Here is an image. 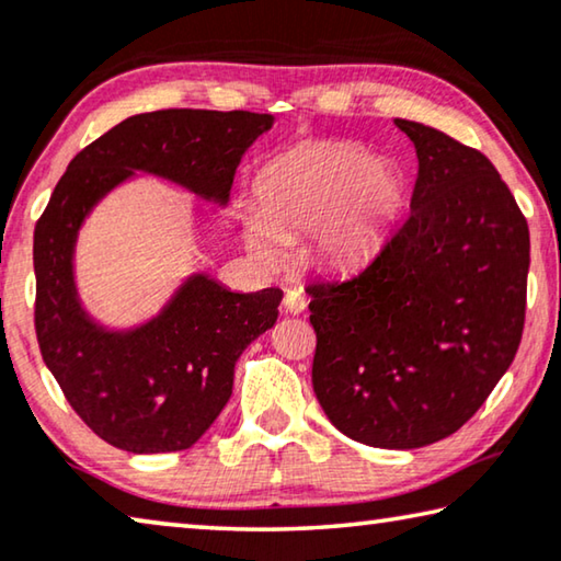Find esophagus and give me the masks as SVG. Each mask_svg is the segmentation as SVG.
<instances>
[{
  "instance_id": "obj_1",
  "label": "esophagus",
  "mask_w": 561,
  "mask_h": 561,
  "mask_svg": "<svg viewBox=\"0 0 561 561\" xmlns=\"http://www.w3.org/2000/svg\"><path fill=\"white\" fill-rule=\"evenodd\" d=\"M284 309L291 314H301L307 309V299L301 295L299 289H287V295H284Z\"/></svg>"
}]
</instances>
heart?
<instances>
[{"instance_id": "b5f03b06", "label": "heart", "mask_w": 561, "mask_h": 561, "mask_svg": "<svg viewBox=\"0 0 561 561\" xmlns=\"http://www.w3.org/2000/svg\"><path fill=\"white\" fill-rule=\"evenodd\" d=\"M260 207L244 219V242L266 266L282 262V239L314 234L327 264L350 266L377 247L402 190L394 174L354 147H317L287 157L262 176Z\"/></svg>"}]
</instances>
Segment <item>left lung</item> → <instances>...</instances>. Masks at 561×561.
<instances>
[{"label": "left lung", "instance_id": "1", "mask_svg": "<svg viewBox=\"0 0 561 561\" xmlns=\"http://www.w3.org/2000/svg\"><path fill=\"white\" fill-rule=\"evenodd\" d=\"M412 211L364 270L307 287L314 394L336 430L416 449L474 416L519 350L529 227L477 149L420 122Z\"/></svg>", "mask_w": 561, "mask_h": 561}]
</instances>
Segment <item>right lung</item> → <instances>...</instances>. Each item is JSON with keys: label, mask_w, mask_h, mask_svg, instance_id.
Returning <instances> with one entry per match:
<instances>
[{"label": "right lung", "mask_w": 561, "mask_h": 561, "mask_svg": "<svg viewBox=\"0 0 561 561\" xmlns=\"http://www.w3.org/2000/svg\"><path fill=\"white\" fill-rule=\"evenodd\" d=\"M272 114L159 110L119 122L84 147L34 227V329L42 359L89 430L112 447L190 449L232 397L234 364L277 322L282 289L239 295L197 274L152 322L106 332L79 307L72 252L89 209L139 172L225 204L249 145Z\"/></svg>", "instance_id": "add662e5"}]
</instances>
